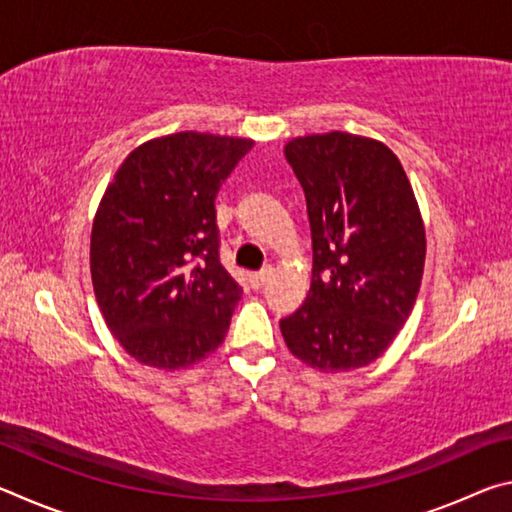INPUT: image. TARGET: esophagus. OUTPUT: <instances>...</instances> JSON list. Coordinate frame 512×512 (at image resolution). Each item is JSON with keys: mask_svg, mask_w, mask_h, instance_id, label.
Returning a JSON list of instances; mask_svg holds the SVG:
<instances>
[{"mask_svg": "<svg viewBox=\"0 0 512 512\" xmlns=\"http://www.w3.org/2000/svg\"><path fill=\"white\" fill-rule=\"evenodd\" d=\"M271 277H273V268L266 266V268H262V271L250 275V284H253L255 289H262L268 282H271Z\"/></svg>", "mask_w": 512, "mask_h": 512, "instance_id": "obj_1", "label": "esophagus"}]
</instances>
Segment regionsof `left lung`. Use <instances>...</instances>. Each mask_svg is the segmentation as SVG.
Wrapping results in <instances>:
<instances>
[{
  "mask_svg": "<svg viewBox=\"0 0 512 512\" xmlns=\"http://www.w3.org/2000/svg\"><path fill=\"white\" fill-rule=\"evenodd\" d=\"M284 155L305 192L314 266L282 336L311 368L368 366L411 316L422 282L427 241L409 178L388 146L341 131L298 137Z\"/></svg>",
  "mask_w": 512,
  "mask_h": 512,
  "instance_id": "left-lung-1",
  "label": "left lung"
}]
</instances>
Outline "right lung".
Instances as JSON below:
<instances>
[{
	"mask_svg": "<svg viewBox=\"0 0 512 512\" xmlns=\"http://www.w3.org/2000/svg\"><path fill=\"white\" fill-rule=\"evenodd\" d=\"M250 149L241 137H160L128 155L101 198L94 296L121 348L146 366H192L228 334L241 287L219 259L214 201Z\"/></svg>",
	"mask_w": 512,
	"mask_h": 512,
	"instance_id": "right-lung-1",
	"label": "right lung"
}]
</instances>
